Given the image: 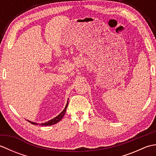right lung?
Here are the masks:
<instances>
[{
	"instance_id": "right-lung-1",
	"label": "right lung",
	"mask_w": 156,
	"mask_h": 156,
	"mask_svg": "<svg viewBox=\"0 0 156 156\" xmlns=\"http://www.w3.org/2000/svg\"><path fill=\"white\" fill-rule=\"evenodd\" d=\"M68 101L67 104H66V105L64 109V110H63V111L61 112L60 114H59L56 117L51 119L50 121H48V122H43V123L41 124V125H43V126L52 125H54L55 123H57V122H58L63 118V117H64V115L66 113V108H67V107H68ZM28 122H30V123H31L33 125H37V122H31L30 121H28Z\"/></svg>"
}]
</instances>
